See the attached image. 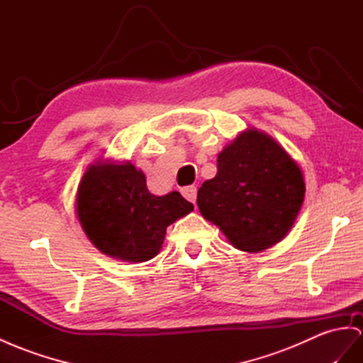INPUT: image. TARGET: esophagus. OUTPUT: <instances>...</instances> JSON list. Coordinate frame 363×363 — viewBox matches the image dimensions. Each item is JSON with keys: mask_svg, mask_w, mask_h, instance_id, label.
<instances>
[{"mask_svg": "<svg viewBox=\"0 0 363 363\" xmlns=\"http://www.w3.org/2000/svg\"><path fill=\"white\" fill-rule=\"evenodd\" d=\"M181 193H182V196L187 199V201H190V202H196V196H198V190H196V187H194V185H189V187H184L182 190H181Z\"/></svg>", "mask_w": 363, "mask_h": 363, "instance_id": "esophagus-1", "label": "esophagus"}]
</instances>
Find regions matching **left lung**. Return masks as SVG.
I'll return each mask as SVG.
<instances>
[{
	"instance_id": "8db88e82",
	"label": "left lung",
	"mask_w": 363,
	"mask_h": 363,
	"mask_svg": "<svg viewBox=\"0 0 363 363\" xmlns=\"http://www.w3.org/2000/svg\"><path fill=\"white\" fill-rule=\"evenodd\" d=\"M305 198L301 167L276 139L247 128L218 155L198 191L201 215L240 252L259 253L288 235Z\"/></svg>"
}]
</instances>
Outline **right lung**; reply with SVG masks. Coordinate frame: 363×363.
Instances as JSON below:
<instances>
[{"instance_id":"1","label":"right lung","mask_w":363,"mask_h":363,"mask_svg":"<svg viewBox=\"0 0 363 363\" xmlns=\"http://www.w3.org/2000/svg\"><path fill=\"white\" fill-rule=\"evenodd\" d=\"M77 218L101 253L125 262H145L164 244L167 227L193 211L179 191L156 196L132 162L98 160L82 174Z\"/></svg>"}]
</instances>
